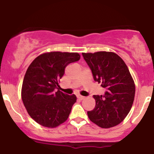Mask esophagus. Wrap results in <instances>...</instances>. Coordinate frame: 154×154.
I'll return each mask as SVG.
<instances>
[{"mask_svg":"<svg viewBox=\"0 0 154 154\" xmlns=\"http://www.w3.org/2000/svg\"><path fill=\"white\" fill-rule=\"evenodd\" d=\"M77 99H79V100H84V99L85 98V97H83V96H82V95H77Z\"/></svg>","mask_w":154,"mask_h":154,"instance_id":"34e87169","label":"esophagus"}]
</instances>
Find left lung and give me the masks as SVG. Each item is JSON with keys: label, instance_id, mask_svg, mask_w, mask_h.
<instances>
[{"label": "left lung", "instance_id": "8db88e82", "mask_svg": "<svg viewBox=\"0 0 154 154\" xmlns=\"http://www.w3.org/2000/svg\"><path fill=\"white\" fill-rule=\"evenodd\" d=\"M82 55L94 80L106 88L103 96H93L96 105L87 112L89 119L104 129L118 125L131 110L135 95V84L127 66L112 52H83Z\"/></svg>", "mask_w": 154, "mask_h": 154}]
</instances>
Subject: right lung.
Returning a JSON list of instances; mask_svg holds the SVG:
<instances>
[{"mask_svg": "<svg viewBox=\"0 0 154 154\" xmlns=\"http://www.w3.org/2000/svg\"><path fill=\"white\" fill-rule=\"evenodd\" d=\"M80 59L77 52H50L41 54L29 66L23 79L21 97L28 114L45 127L54 128L67 119L75 94L67 95L54 89L69 63Z\"/></svg>", "mask_w": 154, "mask_h": 154, "instance_id": "obj_1", "label": "right lung"}]
</instances>
